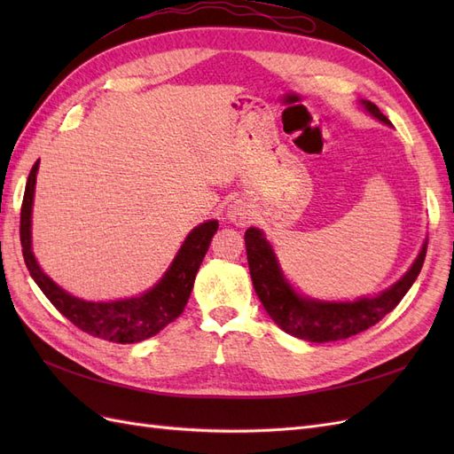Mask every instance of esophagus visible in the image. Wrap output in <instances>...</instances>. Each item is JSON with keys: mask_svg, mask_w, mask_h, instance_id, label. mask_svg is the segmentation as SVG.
<instances>
[{"mask_svg": "<svg viewBox=\"0 0 454 454\" xmlns=\"http://www.w3.org/2000/svg\"><path fill=\"white\" fill-rule=\"evenodd\" d=\"M227 217L231 219L232 223L235 225H246L250 222V212L246 210V206H242L240 202H237V204H231L229 206V212H227Z\"/></svg>", "mask_w": 454, "mask_h": 454, "instance_id": "esophagus-1", "label": "esophagus"}]
</instances>
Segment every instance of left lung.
I'll use <instances>...</instances> for the list:
<instances>
[{
    "instance_id": "1",
    "label": "left lung",
    "mask_w": 454,
    "mask_h": 454,
    "mask_svg": "<svg viewBox=\"0 0 454 454\" xmlns=\"http://www.w3.org/2000/svg\"><path fill=\"white\" fill-rule=\"evenodd\" d=\"M362 104L371 115L390 125L388 117L382 115L373 102L364 100ZM244 240L252 282L265 310L286 333L310 342L348 339L375 325L388 312H392L409 292V287L419 277L426 257L424 244L417 261L407 270L405 277L377 297H364L352 301V303H325V301L303 299L292 290V286L282 277L270 244L259 229L250 227L246 231Z\"/></svg>"
}]
</instances>
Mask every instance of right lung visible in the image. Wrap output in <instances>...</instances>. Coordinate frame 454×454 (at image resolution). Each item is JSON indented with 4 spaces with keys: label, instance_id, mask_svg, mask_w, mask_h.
<instances>
[{
    "label": "right lung",
    "instance_id": "right-lung-1",
    "mask_svg": "<svg viewBox=\"0 0 454 454\" xmlns=\"http://www.w3.org/2000/svg\"><path fill=\"white\" fill-rule=\"evenodd\" d=\"M37 167L39 160L32 167L24 189L20 208V244L24 263L28 267L32 278L57 310L81 332L109 342H121V345L145 340L174 322L187 305L199 267L217 231V222H206L189 232L167 274L147 294L132 299L112 301V303H90V301L77 299L64 292L39 269L34 257L30 225Z\"/></svg>",
    "mask_w": 454,
    "mask_h": 454
}]
</instances>
